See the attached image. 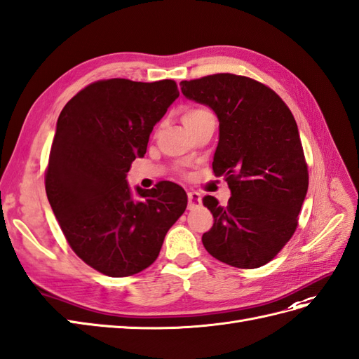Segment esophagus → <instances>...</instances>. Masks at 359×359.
<instances>
[{
  "mask_svg": "<svg viewBox=\"0 0 359 359\" xmlns=\"http://www.w3.org/2000/svg\"><path fill=\"white\" fill-rule=\"evenodd\" d=\"M201 205V196L200 192L196 191H189L188 192V209L189 210H194Z\"/></svg>",
  "mask_w": 359,
  "mask_h": 359,
  "instance_id": "obj_1",
  "label": "esophagus"
}]
</instances>
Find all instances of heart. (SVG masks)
I'll return each instance as SVG.
<instances>
[{
	"label": "heart",
	"mask_w": 359,
	"mask_h": 359,
	"mask_svg": "<svg viewBox=\"0 0 359 359\" xmlns=\"http://www.w3.org/2000/svg\"><path fill=\"white\" fill-rule=\"evenodd\" d=\"M206 115H212V114H210L209 110L205 109V107H191V109L187 110L185 114H183L182 121H183V124L188 126V124L194 123V121H197V119L203 118V116H206Z\"/></svg>",
	"instance_id": "1"
}]
</instances>
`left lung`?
<instances>
[{
	"instance_id": "obj_1",
	"label": "left lung",
	"mask_w": 359,
	"mask_h": 359,
	"mask_svg": "<svg viewBox=\"0 0 359 359\" xmlns=\"http://www.w3.org/2000/svg\"><path fill=\"white\" fill-rule=\"evenodd\" d=\"M180 86L218 118L212 170L232 192L226 206L203 197L214 226L201 241L232 267H262L296 232L306 197L308 167L296 119L273 89L249 77L214 74Z\"/></svg>"
}]
</instances>
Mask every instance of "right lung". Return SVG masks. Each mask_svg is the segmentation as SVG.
<instances>
[{"instance_id": "obj_1", "label": "right lung", "mask_w": 359, "mask_h": 359, "mask_svg": "<svg viewBox=\"0 0 359 359\" xmlns=\"http://www.w3.org/2000/svg\"><path fill=\"white\" fill-rule=\"evenodd\" d=\"M177 97L174 80H100L72 97L59 115L45 191L71 249L110 278L150 267L187 209L188 196L177 183L136 187L135 197L126 180Z\"/></svg>"}]
</instances>
